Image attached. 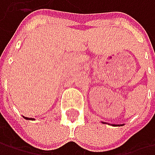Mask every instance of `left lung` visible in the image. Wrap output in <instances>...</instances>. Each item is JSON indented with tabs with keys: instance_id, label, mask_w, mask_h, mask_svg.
<instances>
[{
	"instance_id": "left-lung-1",
	"label": "left lung",
	"mask_w": 155,
	"mask_h": 155,
	"mask_svg": "<svg viewBox=\"0 0 155 155\" xmlns=\"http://www.w3.org/2000/svg\"><path fill=\"white\" fill-rule=\"evenodd\" d=\"M113 126H121V125H113Z\"/></svg>"
}]
</instances>
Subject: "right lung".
Listing matches in <instances>:
<instances>
[{
  "label": "right lung",
  "mask_w": 155,
  "mask_h": 155,
  "mask_svg": "<svg viewBox=\"0 0 155 155\" xmlns=\"http://www.w3.org/2000/svg\"><path fill=\"white\" fill-rule=\"evenodd\" d=\"M24 118H25V119H26V120H29L28 118H27V117H25V116H24ZM30 119H32V118H30Z\"/></svg>",
  "instance_id": "1"
}]
</instances>
